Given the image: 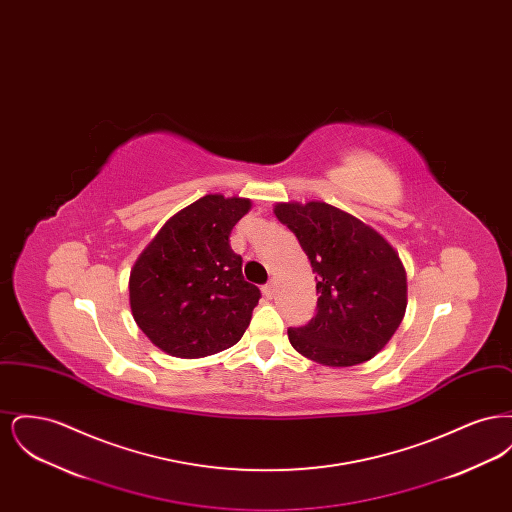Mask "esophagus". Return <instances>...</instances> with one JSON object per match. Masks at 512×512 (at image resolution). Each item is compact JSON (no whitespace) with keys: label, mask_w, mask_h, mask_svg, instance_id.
<instances>
[{"label":"esophagus","mask_w":512,"mask_h":512,"mask_svg":"<svg viewBox=\"0 0 512 512\" xmlns=\"http://www.w3.org/2000/svg\"><path fill=\"white\" fill-rule=\"evenodd\" d=\"M274 292H276V290H274V282H268V284L263 286V293H265V297H267V299H272V297H274Z\"/></svg>","instance_id":"esophagus-1"}]
</instances>
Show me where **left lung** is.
<instances>
[{"label": "left lung", "mask_w": 512, "mask_h": 512, "mask_svg": "<svg viewBox=\"0 0 512 512\" xmlns=\"http://www.w3.org/2000/svg\"><path fill=\"white\" fill-rule=\"evenodd\" d=\"M274 215L299 240L317 280V315L288 330L293 349L336 368L370 361L407 309V272L397 251L372 226L324 201H282Z\"/></svg>", "instance_id": "1"}]
</instances>
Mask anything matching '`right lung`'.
<instances>
[{
	"label": "right lung",
	"instance_id": "add662e5",
	"mask_svg": "<svg viewBox=\"0 0 512 512\" xmlns=\"http://www.w3.org/2000/svg\"><path fill=\"white\" fill-rule=\"evenodd\" d=\"M251 199L209 194L163 224L130 270L132 317L159 349L180 359L215 355L242 340L259 303L230 232Z\"/></svg>",
	"mask_w": 512,
	"mask_h": 512
}]
</instances>
